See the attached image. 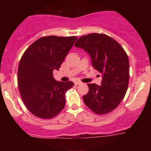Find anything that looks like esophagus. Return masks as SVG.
<instances>
[{
	"label": "esophagus",
	"mask_w": 151,
	"mask_h": 151,
	"mask_svg": "<svg viewBox=\"0 0 151 151\" xmlns=\"http://www.w3.org/2000/svg\"><path fill=\"white\" fill-rule=\"evenodd\" d=\"M74 84L76 85H80V84H82V82H79V81H76V82H74Z\"/></svg>",
	"instance_id": "1"
}]
</instances>
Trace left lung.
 Listing matches in <instances>:
<instances>
[{
    "label": "left lung",
    "mask_w": 151,
    "mask_h": 151,
    "mask_svg": "<svg viewBox=\"0 0 151 151\" xmlns=\"http://www.w3.org/2000/svg\"><path fill=\"white\" fill-rule=\"evenodd\" d=\"M74 45L88 53L93 67L103 74L101 85L88 84L89 91L83 96L85 104L96 114L110 113L127 91L129 62L126 52L115 39L99 33L82 36Z\"/></svg>",
    "instance_id": "8db88e82"
}]
</instances>
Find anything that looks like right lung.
<instances>
[{"label": "right lung", "instance_id": "1", "mask_svg": "<svg viewBox=\"0 0 151 151\" xmlns=\"http://www.w3.org/2000/svg\"><path fill=\"white\" fill-rule=\"evenodd\" d=\"M77 38L45 36L36 40L22 54L17 76L19 91L25 106L35 116L54 118L66 105L65 94L74 83L57 82L53 71L60 69Z\"/></svg>", "mask_w": 151, "mask_h": 151}]
</instances>
